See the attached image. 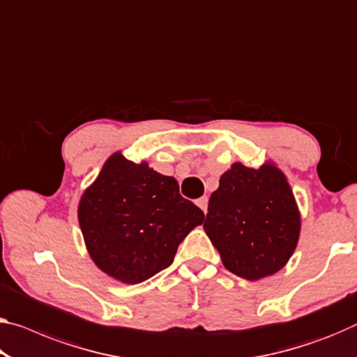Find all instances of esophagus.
<instances>
[{
  "mask_svg": "<svg viewBox=\"0 0 357 357\" xmlns=\"http://www.w3.org/2000/svg\"><path fill=\"white\" fill-rule=\"evenodd\" d=\"M196 206L199 207V209H202V211L206 212V209H207V197L202 196V197H199V199H196Z\"/></svg>",
  "mask_w": 357,
  "mask_h": 357,
  "instance_id": "obj_1",
  "label": "esophagus"
}]
</instances>
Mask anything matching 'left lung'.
Returning a JSON list of instances; mask_svg holds the SVG:
<instances>
[{"label": "left lung", "instance_id": "left-lung-1", "mask_svg": "<svg viewBox=\"0 0 357 357\" xmlns=\"http://www.w3.org/2000/svg\"><path fill=\"white\" fill-rule=\"evenodd\" d=\"M204 229L236 276L257 281L278 273L300 234V212L286 175L271 162L260 169L234 162L211 195Z\"/></svg>", "mask_w": 357, "mask_h": 357}]
</instances>
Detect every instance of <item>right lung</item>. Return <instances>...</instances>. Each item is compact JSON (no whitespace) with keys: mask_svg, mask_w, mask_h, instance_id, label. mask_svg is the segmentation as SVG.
Wrapping results in <instances>:
<instances>
[{"mask_svg":"<svg viewBox=\"0 0 357 357\" xmlns=\"http://www.w3.org/2000/svg\"><path fill=\"white\" fill-rule=\"evenodd\" d=\"M78 220L91 259L124 284H140L171 265L204 212L167 177L114 153L81 196Z\"/></svg>","mask_w":357,"mask_h":357,"instance_id":"1","label":"right lung"}]
</instances>
